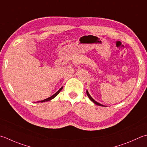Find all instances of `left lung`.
<instances>
[{"label": "left lung", "instance_id": "8db88e82", "mask_svg": "<svg viewBox=\"0 0 147 147\" xmlns=\"http://www.w3.org/2000/svg\"><path fill=\"white\" fill-rule=\"evenodd\" d=\"M87 96H88V97H89V98H90V99L92 100V101L94 104H96V105H98V106H104V105H101V104H100V103H99V102H97V101H96V100H95L94 99H93V98L92 97L90 96V94H89V93H88V91H87Z\"/></svg>", "mask_w": 147, "mask_h": 147}]
</instances>
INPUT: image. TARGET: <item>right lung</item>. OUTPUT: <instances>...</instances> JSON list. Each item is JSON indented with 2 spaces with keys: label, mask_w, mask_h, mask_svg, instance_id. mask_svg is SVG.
<instances>
[{
  "label": "right lung",
  "mask_w": 147,
  "mask_h": 147,
  "mask_svg": "<svg viewBox=\"0 0 147 147\" xmlns=\"http://www.w3.org/2000/svg\"><path fill=\"white\" fill-rule=\"evenodd\" d=\"M62 88L63 87H61V88H60V89H59V90H58V91H57V92L55 93V94L54 95H53V96H51V97H48V98H47V99H44V100H40V101L39 102H47V101H48V100H51V99H53L54 98V97H55L56 96H57V95H58L59 94V92H60V91H61L62 90Z\"/></svg>",
  "instance_id": "1"
}]
</instances>
